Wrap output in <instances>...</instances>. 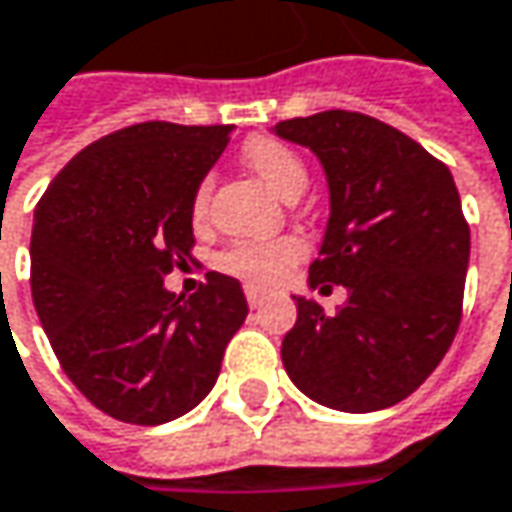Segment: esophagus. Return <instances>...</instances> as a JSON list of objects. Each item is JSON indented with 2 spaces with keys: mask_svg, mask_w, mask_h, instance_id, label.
Returning a JSON list of instances; mask_svg holds the SVG:
<instances>
[{
  "mask_svg": "<svg viewBox=\"0 0 512 512\" xmlns=\"http://www.w3.org/2000/svg\"><path fill=\"white\" fill-rule=\"evenodd\" d=\"M244 297H247V303H250V309H256V306H262V291L259 288H253V286H247L244 288Z\"/></svg>",
  "mask_w": 512,
  "mask_h": 512,
  "instance_id": "1",
  "label": "esophagus"
}]
</instances>
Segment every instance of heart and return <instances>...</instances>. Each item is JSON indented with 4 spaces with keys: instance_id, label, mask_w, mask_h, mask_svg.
Segmentation results:
<instances>
[{
    "instance_id": "1",
    "label": "heart",
    "mask_w": 512,
    "mask_h": 512,
    "mask_svg": "<svg viewBox=\"0 0 512 512\" xmlns=\"http://www.w3.org/2000/svg\"><path fill=\"white\" fill-rule=\"evenodd\" d=\"M244 161L253 173H259L280 197L297 200L306 188V164L303 159L286 147L277 138H253L244 147ZM209 194H212V179L206 176L191 200V215L194 221H206L209 215ZM306 256V244L294 235L283 238H268V241H235L218 256V268L250 283V286H277L283 283L291 268Z\"/></svg>"
}]
</instances>
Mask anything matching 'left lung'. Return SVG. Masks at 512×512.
I'll return each instance as SVG.
<instances>
[{
  "label": "left lung",
  "instance_id": "obj_1",
  "mask_svg": "<svg viewBox=\"0 0 512 512\" xmlns=\"http://www.w3.org/2000/svg\"><path fill=\"white\" fill-rule=\"evenodd\" d=\"M274 132L309 147L330 185L309 286L348 288L333 315L294 297L283 365L330 410H386L430 377L463 318L469 224L454 176L410 135L359 111L294 117Z\"/></svg>",
  "mask_w": 512,
  "mask_h": 512
}]
</instances>
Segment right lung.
Masks as SVG:
<instances>
[{"instance_id": "1", "label": "right lung", "mask_w": 512, "mask_h": 512, "mask_svg": "<svg viewBox=\"0 0 512 512\" xmlns=\"http://www.w3.org/2000/svg\"><path fill=\"white\" fill-rule=\"evenodd\" d=\"M229 126L135 123L49 182L32 229V300L64 374L105 416L164 424L194 410L247 318L241 283L209 271L164 288L194 247L191 200Z\"/></svg>"}]
</instances>
